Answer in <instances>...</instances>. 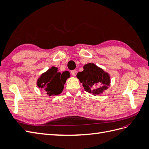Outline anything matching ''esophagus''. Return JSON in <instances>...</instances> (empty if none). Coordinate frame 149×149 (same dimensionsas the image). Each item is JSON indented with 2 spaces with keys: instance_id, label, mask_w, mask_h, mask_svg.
<instances>
[{
  "instance_id": "1",
  "label": "esophagus",
  "mask_w": 149,
  "mask_h": 149,
  "mask_svg": "<svg viewBox=\"0 0 149 149\" xmlns=\"http://www.w3.org/2000/svg\"><path fill=\"white\" fill-rule=\"evenodd\" d=\"M71 74L73 75V76H76V70L71 71Z\"/></svg>"
}]
</instances>
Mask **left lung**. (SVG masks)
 I'll return each mask as SVG.
<instances>
[{
  "label": "left lung",
  "instance_id": "1",
  "mask_svg": "<svg viewBox=\"0 0 149 149\" xmlns=\"http://www.w3.org/2000/svg\"><path fill=\"white\" fill-rule=\"evenodd\" d=\"M76 77L85 91L94 96L102 94L110 86L109 74L93 63L84 65L83 71L79 72Z\"/></svg>",
  "mask_w": 149,
  "mask_h": 149
}]
</instances>
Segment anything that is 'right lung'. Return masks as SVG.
I'll use <instances>...</instances> for the list:
<instances>
[{
  "mask_svg": "<svg viewBox=\"0 0 149 149\" xmlns=\"http://www.w3.org/2000/svg\"><path fill=\"white\" fill-rule=\"evenodd\" d=\"M70 77L68 71L61 73L57 67L52 66L40 75L37 80V85L45 91L49 97L55 96L62 93L66 79Z\"/></svg>",
  "mask_w": 149,
  "mask_h": 149,
  "instance_id": "1",
  "label": "right lung"
}]
</instances>
